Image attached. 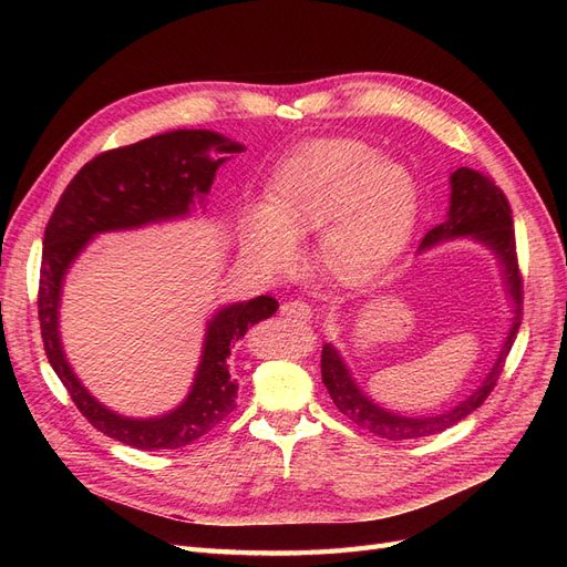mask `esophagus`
Returning a JSON list of instances; mask_svg holds the SVG:
<instances>
[{"mask_svg": "<svg viewBox=\"0 0 567 567\" xmlns=\"http://www.w3.org/2000/svg\"><path fill=\"white\" fill-rule=\"evenodd\" d=\"M281 315L307 323V321L312 319V307L307 305V302H302V300H288V302L281 305Z\"/></svg>", "mask_w": 567, "mask_h": 567, "instance_id": "obj_1", "label": "esophagus"}]
</instances>
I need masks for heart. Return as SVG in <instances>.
Instances as JSON below:
<instances>
[{"label": "heart", "instance_id": "1", "mask_svg": "<svg viewBox=\"0 0 567 567\" xmlns=\"http://www.w3.org/2000/svg\"><path fill=\"white\" fill-rule=\"evenodd\" d=\"M406 167L352 140L302 144L274 165L265 208L241 225L244 250L265 269L296 260V241L317 231V262L342 286H367L398 260L416 219Z\"/></svg>", "mask_w": 567, "mask_h": 567}]
</instances>
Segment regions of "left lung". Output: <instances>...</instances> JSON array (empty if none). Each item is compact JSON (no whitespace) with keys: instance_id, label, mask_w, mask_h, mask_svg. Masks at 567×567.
<instances>
[{"instance_id":"left-lung-1","label":"left lung","mask_w":567,"mask_h":567,"mask_svg":"<svg viewBox=\"0 0 567 567\" xmlns=\"http://www.w3.org/2000/svg\"><path fill=\"white\" fill-rule=\"evenodd\" d=\"M450 184H452V196H450L447 219L425 234V238L421 241V250L433 248L442 241H450V238H463V236H473L475 241L487 246L502 265L506 293L513 300V323L499 357H496L494 367L485 375V381L480 383V388L473 390L468 398L458 402L456 406L442 411V414H435V416H402L369 400L354 383L352 373L348 364L342 362L340 352L331 346V342H326L321 350V381L326 390H329L333 404L340 409L342 416H348L359 427H364V431L379 435L383 440H416V437L437 435L466 419L468 414H473V411L487 400V394L494 390L496 381H499L513 340H516V333L520 329L523 279L518 269L516 231H513L511 205L502 188L496 186L487 175L477 173V169L458 167L456 173H452Z\"/></svg>"}]
</instances>
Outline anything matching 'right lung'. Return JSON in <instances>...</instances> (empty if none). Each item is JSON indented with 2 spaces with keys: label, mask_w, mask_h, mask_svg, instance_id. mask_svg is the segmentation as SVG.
I'll use <instances>...</instances> for the list:
<instances>
[{
  "label": "right lung",
  "mask_w": 567,
  "mask_h": 567,
  "mask_svg": "<svg viewBox=\"0 0 567 567\" xmlns=\"http://www.w3.org/2000/svg\"><path fill=\"white\" fill-rule=\"evenodd\" d=\"M244 146L210 130H173L130 146L101 153L65 186L44 229L40 269V329L44 352L80 414L96 431L125 442L134 450H179L208 435L236 409L238 383L231 375L229 354L252 323L269 319L279 302L257 296L234 302L208 321L200 364L186 400L156 419L120 416L94 400L80 383L61 346L59 305L63 279L78 255L96 234L140 229L153 221L177 219L203 205L210 194L217 167ZM225 155V159L209 156Z\"/></svg>",
  "instance_id": "obj_1"
}]
</instances>
